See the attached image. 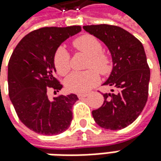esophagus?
<instances>
[{"label":"esophagus","instance_id":"34e87169","mask_svg":"<svg viewBox=\"0 0 161 161\" xmlns=\"http://www.w3.org/2000/svg\"><path fill=\"white\" fill-rule=\"evenodd\" d=\"M87 96H88V93H78V94H77V97L79 98V99L87 97Z\"/></svg>","mask_w":161,"mask_h":161}]
</instances>
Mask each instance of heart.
<instances>
[{
  "label": "heart",
  "instance_id": "heart-1",
  "mask_svg": "<svg viewBox=\"0 0 161 161\" xmlns=\"http://www.w3.org/2000/svg\"><path fill=\"white\" fill-rule=\"evenodd\" d=\"M75 46L81 53L89 57L88 66L97 69L101 74H107L110 70V61L102 53L103 47L101 42L93 36L86 35L76 38ZM54 65L59 75H66L70 69V58L68 51L64 47L58 48L54 54ZM100 80L97 71L89 69L86 71H75L71 73L66 79V86L74 92H86L96 86Z\"/></svg>",
  "mask_w": 161,
  "mask_h": 161
}]
</instances>
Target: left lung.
I'll use <instances>...</instances> for the list:
<instances>
[{"mask_svg": "<svg viewBox=\"0 0 161 161\" xmlns=\"http://www.w3.org/2000/svg\"><path fill=\"white\" fill-rule=\"evenodd\" d=\"M83 28L107 46L112 70L103 86H111L113 92L103 93L102 107L92 110L98 125L119 130L132 124L146 104L150 69L142 42L125 29L109 25H84Z\"/></svg>", "mask_w": 161, "mask_h": 161, "instance_id": "obj_1", "label": "left lung"}]
</instances>
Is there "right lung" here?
<instances>
[{
  "label": "right lung",
  "mask_w": 161,
  "mask_h": 161,
  "mask_svg": "<svg viewBox=\"0 0 161 161\" xmlns=\"http://www.w3.org/2000/svg\"><path fill=\"white\" fill-rule=\"evenodd\" d=\"M82 30L79 25L42 27L19 42L8 66V95L18 117L30 130L43 136L63 133L73 119L74 93L50 99V90L62 89L55 77L54 54L68 38Z\"/></svg>",
  "instance_id": "obj_1"
}]
</instances>
